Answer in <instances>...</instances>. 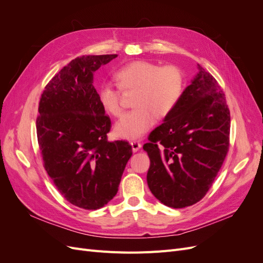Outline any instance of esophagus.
<instances>
[{"instance_id": "34e87169", "label": "esophagus", "mask_w": 263, "mask_h": 263, "mask_svg": "<svg viewBox=\"0 0 263 263\" xmlns=\"http://www.w3.org/2000/svg\"><path fill=\"white\" fill-rule=\"evenodd\" d=\"M132 147H133L134 153H137V151L141 148V144H140L139 141H133L132 142Z\"/></svg>"}]
</instances>
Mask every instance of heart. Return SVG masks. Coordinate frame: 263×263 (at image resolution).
I'll return each mask as SVG.
<instances>
[{"label":"heart","mask_w":263,"mask_h":263,"mask_svg":"<svg viewBox=\"0 0 263 263\" xmlns=\"http://www.w3.org/2000/svg\"><path fill=\"white\" fill-rule=\"evenodd\" d=\"M116 84L103 82L98 89L102 107L113 116H121L122 92L135 91L133 105L115 125V134L125 139H138L159 118L170 115L177 107L184 90V74L173 65L160 67L157 63L136 60L117 69Z\"/></svg>","instance_id":"heart-1"}]
</instances>
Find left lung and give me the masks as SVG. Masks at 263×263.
Segmentation results:
<instances>
[{"mask_svg": "<svg viewBox=\"0 0 263 263\" xmlns=\"http://www.w3.org/2000/svg\"><path fill=\"white\" fill-rule=\"evenodd\" d=\"M230 112L225 93L198 65L194 80L164 122L151 132L144 150L150 159L148 186L172 209L200 202L229 149Z\"/></svg>", "mask_w": 263, "mask_h": 263, "instance_id": "8db88e82", "label": "left lung"}]
</instances>
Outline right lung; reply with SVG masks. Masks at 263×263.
I'll return each instance as SVG.
<instances>
[{"label":"right lung","mask_w":263,"mask_h":263,"mask_svg":"<svg viewBox=\"0 0 263 263\" xmlns=\"http://www.w3.org/2000/svg\"><path fill=\"white\" fill-rule=\"evenodd\" d=\"M117 54L82 55L47 83L36 130L44 168L61 195L83 210H98L116 195L127 161V141H108L112 127L93 85V73Z\"/></svg>","instance_id":"1"}]
</instances>
